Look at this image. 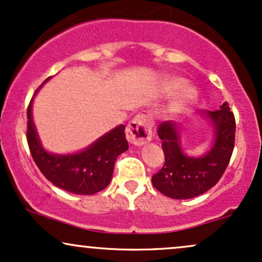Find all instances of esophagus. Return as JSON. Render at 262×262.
Here are the masks:
<instances>
[{"label":"esophagus","mask_w":262,"mask_h":262,"mask_svg":"<svg viewBox=\"0 0 262 262\" xmlns=\"http://www.w3.org/2000/svg\"><path fill=\"white\" fill-rule=\"evenodd\" d=\"M127 139L134 145H143L151 140V127L144 114L135 116L127 127Z\"/></svg>","instance_id":"obj_1"}]
</instances>
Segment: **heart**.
I'll return each instance as SVG.
<instances>
[{"instance_id": "1", "label": "heart", "mask_w": 262, "mask_h": 262, "mask_svg": "<svg viewBox=\"0 0 262 262\" xmlns=\"http://www.w3.org/2000/svg\"><path fill=\"white\" fill-rule=\"evenodd\" d=\"M185 86V80L180 79V77H170L164 82L162 85V92L166 93V95H172L179 91L180 89ZM197 92L196 90L192 89V87H186L183 89L179 95L176 96L175 100L170 106V113L172 116L181 113L182 111H185L188 106H191L193 103L194 98H196Z\"/></svg>"}]
</instances>
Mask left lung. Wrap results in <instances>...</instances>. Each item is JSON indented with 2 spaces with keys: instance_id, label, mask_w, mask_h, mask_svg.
<instances>
[{
  "instance_id": "1",
  "label": "left lung",
  "mask_w": 262,
  "mask_h": 262,
  "mask_svg": "<svg viewBox=\"0 0 262 262\" xmlns=\"http://www.w3.org/2000/svg\"><path fill=\"white\" fill-rule=\"evenodd\" d=\"M213 127V143L202 156L185 154L181 146V127L162 122L158 128L165 154L162 169L152 176L154 187L173 200L200 196L219 181L233 154L235 119L227 102L217 111H201Z\"/></svg>"
}]
</instances>
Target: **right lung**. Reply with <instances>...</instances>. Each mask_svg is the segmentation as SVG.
<instances>
[{
	"label": "right lung",
	"instance_id": "right-lung-1",
	"mask_svg": "<svg viewBox=\"0 0 262 262\" xmlns=\"http://www.w3.org/2000/svg\"><path fill=\"white\" fill-rule=\"evenodd\" d=\"M49 79L50 77H48L41 86ZM39 89L35 91V95ZM33 98L27 111V141L33 160L41 173L54 186L74 194L90 196L106 188L112 180L117 158L128 150L124 125L121 124L113 128L80 151L73 154H54L45 150L41 145L37 128L33 122Z\"/></svg>",
	"mask_w": 262,
	"mask_h": 262
}]
</instances>
